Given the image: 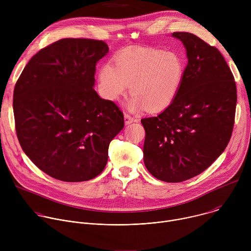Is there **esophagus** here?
I'll list each match as a JSON object with an SVG mask.
<instances>
[{
    "label": "esophagus",
    "mask_w": 251,
    "mask_h": 251,
    "mask_svg": "<svg viewBox=\"0 0 251 251\" xmlns=\"http://www.w3.org/2000/svg\"><path fill=\"white\" fill-rule=\"evenodd\" d=\"M124 120H125V124H126V125H129V124H131V123L137 121L136 118L130 116L129 114H124Z\"/></svg>",
    "instance_id": "obj_1"
}]
</instances>
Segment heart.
<instances>
[{
    "label": "heart",
    "mask_w": 251,
    "mask_h": 251,
    "mask_svg": "<svg viewBox=\"0 0 251 251\" xmlns=\"http://www.w3.org/2000/svg\"><path fill=\"white\" fill-rule=\"evenodd\" d=\"M185 68L183 57L176 51L130 49L115 56L114 65H102L98 86L105 99L117 101L130 84L133 95L126 104L128 110L146 108L150 112H159L169 107L177 95Z\"/></svg>",
    "instance_id": "heart-1"
}]
</instances>
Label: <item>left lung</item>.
<instances>
[{
	"instance_id": "obj_1",
	"label": "left lung",
	"mask_w": 251,
	"mask_h": 251,
	"mask_svg": "<svg viewBox=\"0 0 251 251\" xmlns=\"http://www.w3.org/2000/svg\"><path fill=\"white\" fill-rule=\"evenodd\" d=\"M188 64L173 103L144 118V164L156 178L180 183L207 169L226 148L234 124L236 86L220 50L190 32H174Z\"/></svg>"
}]
</instances>
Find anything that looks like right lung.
Instances as JSON below:
<instances>
[{
    "label": "right lung",
    "mask_w": 251,
    "mask_h": 251,
    "mask_svg": "<svg viewBox=\"0 0 251 251\" xmlns=\"http://www.w3.org/2000/svg\"><path fill=\"white\" fill-rule=\"evenodd\" d=\"M104 42L63 39L34 54L14 90L16 131L22 149L49 176L63 182L97 176L113 138L123 129L116 104L93 89Z\"/></svg>",
    "instance_id": "right-lung-1"
}]
</instances>
